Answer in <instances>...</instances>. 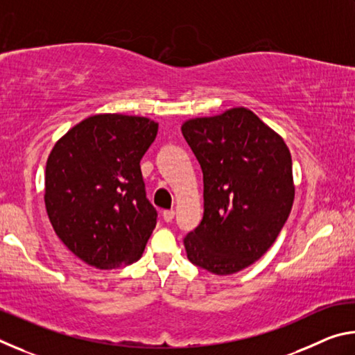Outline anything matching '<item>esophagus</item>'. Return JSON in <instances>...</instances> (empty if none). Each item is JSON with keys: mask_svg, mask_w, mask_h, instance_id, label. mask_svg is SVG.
<instances>
[{"mask_svg": "<svg viewBox=\"0 0 355 355\" xmlns=\"http://www.w3.org/2000/svg\"><path fill=\"white\" fill-rule=\"evenodd\" d=\"M163 218L166 222H171L175 218V211H173V209H166V211H163Z\"/></svg>", "mask_w": 355, "mask_h": 355, "instance_id": "1", "label": "esophagus"}]
</instances>
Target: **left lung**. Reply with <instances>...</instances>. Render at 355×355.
Returning <instances> with one entry per match:
<instances>
[{"instance_id":"8db88e82","label":"left lung","mask_w":355,"mask_h":355,"mask_svg":"<svg viewBox=\"0 0 355 355\" xmlns=\"http://www.w3.org/2000/svg\"><path fill=\"white\" fill-rule=\"evenodd\" d=\"M182 133L203 172V219L184 236L192 264L227 275L271 248L290 216L291 155L245 107L192 119Z\"/></svg>"}]
</instances>
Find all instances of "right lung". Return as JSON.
<instances>
[{"label": "right lung", "instance_id": "obj_1", "mask_svg": "<svg viewBox=\"0 0 355 355\" xmlns=\"http://www.w3.org/2000/svg\"><path fill=\"white\" fill-rule=\"evenodd\" d=\"M158 123L100 114L53 147L45 169V207L56 235L84 263L116 269L141 258L158 219L147 199L141 159Z\"/></svg>", "mask_w": 355, "mask_h": 355}]
</instances>
